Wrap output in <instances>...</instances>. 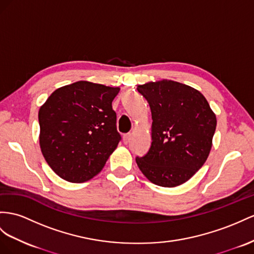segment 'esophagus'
<instances>
[{"label": "esophagus", "instance_id": "obj_1", "mask_svg": "<svg viewBox=\"0 0 254 254\" xmlns=\"http://www.w3.org/2000/svg\"><path fill=\"white\" fill-rule=\"evenodd\" d=\"M129 139H131V134L127 133V134L123 135V142H125V144H127V142L129 141Z\"/></svg>", "mask_w": 254, "mask_h": 254}]
</instances>
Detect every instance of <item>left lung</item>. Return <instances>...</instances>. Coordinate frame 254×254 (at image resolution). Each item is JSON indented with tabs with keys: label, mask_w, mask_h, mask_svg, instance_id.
I'll use <instances>...</instances> for the list:
<instances>
[{
	"label": "left lung",
	"mask_w": 254,
	"mask_h": 254,
	"mask_svg": "<svg viewBox=\"0 0 254 254\" xmlns=\"http://www.w3.org/2000/svg\"><path fill=\"white\" fill-rule=\"evenodd\" d=\"M137 90L151 109L152 141L144 157H136V163L154 185H183L209 155L216 115L199 91L184 83L161 80Z\"/></svg>",
	"instance_id": "1"
}]
</instances>
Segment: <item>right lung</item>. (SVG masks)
I'll return each mask as SVG.
<instances>
[{
    "label": "right lung",
    "instance_id": "obj_1",
    "mask_svg": "<svg viewBox=\"0 0 254 254\" xmlns=\"http://www.w3.org/2000/svg\"><path fill=\"white\" fill-rule=\"evenodd\" d=\"M119 90L77 81L57 89L40 108L41 150L58 176L81 184L102 171L121 140L112 106Z\"/></svg>",
    "mask_w": 254,
    "mask_h": 254
}]
</instances>
